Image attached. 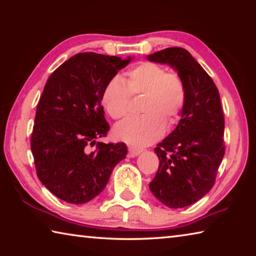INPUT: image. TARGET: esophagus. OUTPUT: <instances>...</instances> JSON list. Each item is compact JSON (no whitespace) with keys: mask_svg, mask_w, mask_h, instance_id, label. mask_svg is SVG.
Here are the masks:
<instances>
[{"mask_svg":"<svg viewBox=\"0 0 256 256\" xmlns=\"http://www.w3.org/2000/svg\"><path fill=\"white\" fill-rule=\"evenodd\" d=\"M142 152V149L136 148V146H128V157H136L138 154H140Z\"/></svg>","mask_w":256,"mask_h":256,"instance_id":"1","label":"esophagus"}]
</instances>
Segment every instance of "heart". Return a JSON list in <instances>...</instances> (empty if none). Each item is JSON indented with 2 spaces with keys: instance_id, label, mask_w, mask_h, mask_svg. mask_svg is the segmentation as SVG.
<instances>
[{
  "instance_id": "heart-1",
  "label": "heart",
  "mask_w": 256,
  "mask_h": 256,
  "mask_svg": "<svg viewBox=\"0 0 256 256\" xmlns=\"http://www.w3.org/2000/svg\"><path fill=\"white\" fill-rule=\"evenodd\" d=\"M144 96L141 116L125 120L115 128V136L136 146L154 144L164 136L166 123L172 125L183 112L186 86L176 71L154 62H142L126 72L125 81L114 76L102 90V102L112 118L120 120L130 112L132 97Z\"/></svg>"
}]
</instances>
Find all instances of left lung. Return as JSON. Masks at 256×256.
<instances>
[{
	"label": "left lung",
	"mask_w": 256,
	"mask_h": 256,
	"mask_svg": "<svg viewBox=\"0 0 256 256\" xmlns=\"http://www.w3.org/2000/svg\"><path fill=\"white\" fill-rule=\"evenodd\" d=\"M178 71L186 86V102L178 125L154 152L159 167L150 190L168 208L193 204L214 188L222 162L224 118L214 82L185 48L170 47L148 56Z\"/></svg>",
	"instance_id": "obj_1"
}]
</instances>
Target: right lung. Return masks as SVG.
<instances>
[{
	"instance_id": "obj_1",
	"label": "right lung",
	"mask_w": 256,
	"mask_h": 256,
	"mask_svg": "<svg viewBox=\"0 0 256 256\" xmlns=\"http://www.w3.org/2000/svg\"><path fill=\"white\" fill-rule=\"evenodd\" d=\"M131 58L86 52L66 60L50 76L38 102L30 138L40 180L55 196L86 203L105 188L114 167L126 157L123 142H97L106 136L102 94ZM92 146L95 150H92Z\"/></svg>"
}]
</instances>
